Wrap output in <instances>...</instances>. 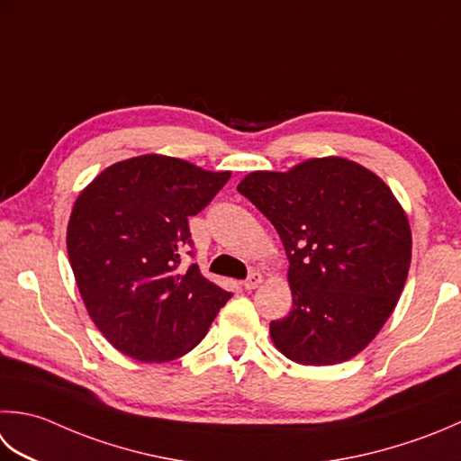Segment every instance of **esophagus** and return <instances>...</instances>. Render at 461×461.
Segmentation results:
<instances>
[{"instance_id":"34e87169","label":"esophagus","mask_w":461,"mask_h":461,"mask_svg":"<svg viewBox=\"0 0 461 461\" xmlns=\"http://www.w3.org/2000/svg\"><path fill=\"white\" fill-rule=\"evenodd\" d=\"M264 282V276H261L259 272H251L249 276H248V279L246 282H243V287H246V290H256V287Z\"/></svg>"}]
</instances>
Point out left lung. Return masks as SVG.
I'll use <instances>...</instances> for the list:
<instances>
[{
    "label": "left lung",
    "instance_id": "left-lung-1",
    "mask_svg": "<svg viewBox=\"0 0 461 461\" xmlns=\"http://www.w3.org/2000/svg\"><path fill=\"white\" fill-rule=\"evenodd\" d=\"M246 195L284 241L294 308L269 323L292 362L333 366L357 356L398 303L411 261L402 205L374 171L315 158L290 171H254Z\"/></svg>",
    "mask_w": 461,
    "mask_h": 461
}]
</instances>
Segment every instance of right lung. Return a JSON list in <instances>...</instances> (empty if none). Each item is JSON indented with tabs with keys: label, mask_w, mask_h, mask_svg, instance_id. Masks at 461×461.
<instances>
[{
	"label": "right lung",
	"mask_w": 461,
	"mask_h": 461,
	"mask_svg": "<svg viewBox=\"0 0 461 461\" xmlns=\"http://www.w3.org/2000/svg\"><path fill=\"white\" fill-rule=\"evenodd\" d=\"M230 176L149 153L117 161L79 194L68 223L69 264L89 318L122 354L148 364L185 356L231 297L195 264L182 267L192 246L187 218Z\"/></svg>",
	"instance_id": "obj_1"
}]
</instances>
